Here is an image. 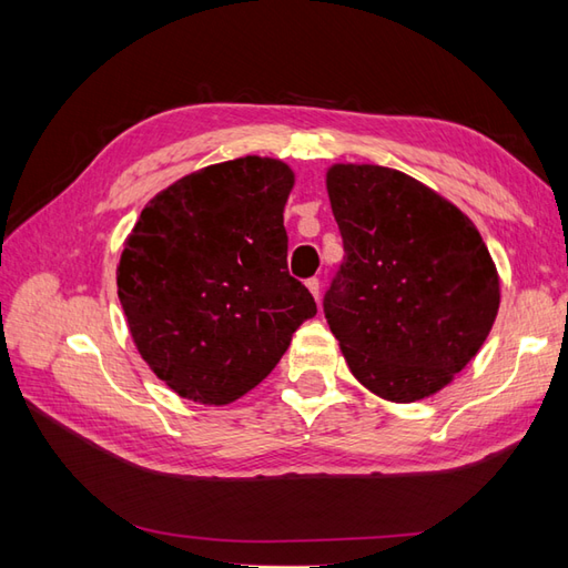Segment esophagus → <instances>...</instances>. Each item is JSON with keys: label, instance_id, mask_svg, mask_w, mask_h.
Masks as SVG:
<instances>
[{"label": "esophagus", "instance_id": "34e87169", "mask_svg": "<svg viewBox=\"0 0 568 568\" xmlns=\"http://www.w3.org/2000/svg\"><path fill=\"white\" fill-rule=\"evenodd\" d=\"M307 291L312 293V297L320 300V281H317V277H310V281H307Z\"/></svg>", "mask_w": 568, "mask_h": 568}]
</instances>
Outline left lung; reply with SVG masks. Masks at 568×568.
<instances>
[{
    "instance_id": "8db88e82",
    "label": "left lung",
    "mask_w": 568,
    "mask_h": 568,
    "mask_svg": "<svg viewBox=\"0 0 568 568\" xmlns=\"http://www.w3.org/2000/svg\"><path fill=\"white\" fill-rule=\"evenodd\" d=\"M327 192L346 256L324 315L354 378L390 403L439 393L498 317L486 241L456 204L395 168L334 163Z\"/></svg>"
}]
</instances>
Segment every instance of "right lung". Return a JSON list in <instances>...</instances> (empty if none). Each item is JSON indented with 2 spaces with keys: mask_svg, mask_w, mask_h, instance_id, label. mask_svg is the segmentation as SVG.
<instances>
[{
  "mask_svg": "<svg viewBox=\"0 0 568 568\" xmlns=\"http://www.w3.org/2000/svg\"><path fill=\"white\" fill-rule=\"evenodd\" d=\"M293 168L244 155L161 190L124 241L119 303L168 388L229 405L268 376L315 297L287 273L283 210Z\"/></svg>",
  "mask_w": 568,
  "mask_h": 568,
  "instance_id": "add662e5",
  "label": "right lung"
}]
</instances>
